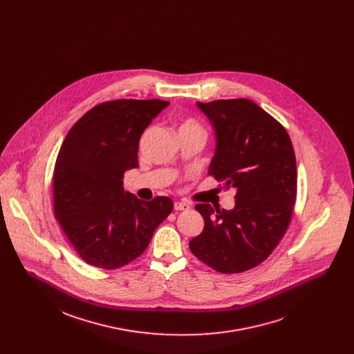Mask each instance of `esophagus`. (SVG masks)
I'll return each instance as SVG.
<instances>
[{"label":"esophagus","mask_w":354,"mask_h":354,"mask_svg":"<svg viewBox=\"0 0 354 354\" xmlns=\"http://www.w3.org/2000/svg\"><path fill=\"white\" fill-rule=\"evenodd\" d=\"M174 209L176 211H187V209H189V204L185 202H176L174 203Z\"/></svg>","instance_id":"obj_1"}]
</instances>
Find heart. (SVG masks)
I'll return each mask as SVG.
<instances>
[{
	"instance_id": "b5f03b06",
	"label": "heart",
	"mask_w": 354,
	"mask_h": 354,
	"mask_svg": "<svg viewBox=\"0 0 354 354\" xmlns=\"http://www.w3.org/2000/svg\"><path fill=\"white\" fill-rule=\"evenodd\" d=\"M183 129H202V127H201V124L198 121L189 118L185 122H183V125L180 127V131H183Z\"/></svg>"
}]
</instances>
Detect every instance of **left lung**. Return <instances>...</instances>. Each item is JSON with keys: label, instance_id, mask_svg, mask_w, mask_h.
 I'll return each instance as SVG.
<instances>
[{"label": "left lung", "instance_id": "8db88e82", "mask_svg": "<svg viewBox=\"0 0 354 354\" xmlns=\"http://www.w3.org/2000/svg\"><path fill=\"white\" fill-rule=\"evenodd\" d=\"M196 104L216 136L208 174L234 189L236 205L196 204L204 229L189 248L218 272H244L271 254L290 223L297 194L293 145L286 129L251 100Z\"/></svg>", "mask_w": 354, "mask_h": 354}]
</instances>
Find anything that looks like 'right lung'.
<instances>
[{
  "instance_id": "obj_1",
  "label": "right lung",
  "mask_w": 354,
  "mask_h": 354,
  "mask_svg": "<svg viewBox=\"0 0 354 354\" xmlns=\"http://www.w3.org/2000/svg\"><path fill=\"white\" fill-rule=\"evenodd\" d=\"M169 106L160 100H117L88 110L68 132L54 166V216L87 263L120 268L146 251L173 202L124 192L122 178L139 166V140Z\"/></svg>"
}]
</instances>
